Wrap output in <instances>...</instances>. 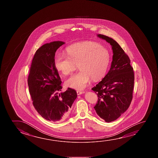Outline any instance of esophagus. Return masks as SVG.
<instances>
[{"mask_svg": "<svg viewBox=\"0 0 158 158\" xmlns=\"http://www.w3.org/2000/svg\"><path fill=\"white\" fill-rule=\"evenodd\" d=\"M77 94H78V95H80L81 94H82L85 93V91H77Z\"/></svg>", "mask_w": 158, "mask_h": 158, "instance_id": "1", "label": "esophagus"}]
</instances>
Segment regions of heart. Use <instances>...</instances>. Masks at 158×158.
I'll use <instances>...</instances> for the list:
<instances>
[{"mask_svg":"<svg viewBox=\"0 0 158 158\" xmlns=\"http://www.w3.org/2000/svg\"><path fill=\"white\" fill-rule=\"evenodd\" d=\"M67 54L57 53L54 66L64 75H69L78 65L79 72L65 81L68 87L82 90L90 83L91 79L98 80L105 75L110 56L107 49L95 42L74 44L67 48Z\"/></svg>","mask_w":158,"mask_h":158,"instance_id":"1","label":"heart"}]
</instances>
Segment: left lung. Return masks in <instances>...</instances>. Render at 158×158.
<instances>
[{"mask_svg":"<svg viewBox=\"0 0 158 158\" xmlns=\"http://www.w3.org/2000/svg\"><path fill=\"white\" fill-rule=\"evenodd\" d=\"M97 36L111 44L113 56L108 73L92 90L98 96L94 107L106 122L114 121L128 109L132 100L135 75L131 60L114 39L101 34Z\"/></svg>","mask_w":158,"mask_h":158,"instance_id":"left-lung-1","label":"left lung"}]
</instances>
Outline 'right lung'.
Segmentation results:
<instances>
[{"label": "right lung", "mask_w": 158, "mask_h": 158, "mask_svg": "<svg viewBox=\"0 0 158 158\" xmlns=\"http://www.w3.org/2000/svg\"><path fill=\"white\" fill-rule=\"evenodd\" d=\"M64 44L53 41L40 47L34 55L27 80L34 107L44 119L54 122L67 118L77 97L76 91L71 88L58 94L62 86L54 66V56L57 49Z\"/></svg>", "instance_id": "add662e5"}]
</instances>
